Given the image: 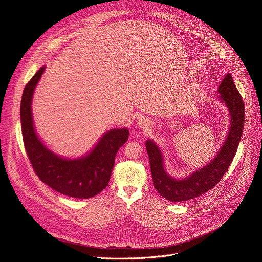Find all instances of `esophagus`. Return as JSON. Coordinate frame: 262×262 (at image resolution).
Returning <instances> with one entry per match:
<instances>
[{
	"label": "esophagus",
	"mask_w": 262,
	"mask_h": 262,
	"mask_svg": "<svg viewBox=\"0 0 262 262\" xmlns=\"http://www.w3.org/2000/svg\"><path fill=\"white\" fill-rule=\"evenodd\" d=\"M138 124H139V126H140L141 128L146 129V128L149 127V125L151 124V121L149 120L147 117H141V118L139 119V121H138Z\"/></svg>",
	"instance_id": "34e87169"
}]
</instances>
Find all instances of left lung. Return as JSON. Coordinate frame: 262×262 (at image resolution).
I'll list each match as a JSON object with an SVG mask.
<instances>
[{
  "label": "left lung",
  "instance_id": "1",
  "mask_svg": "<svg viewBox=\"0 0 262 262\" xmlns=\"http://www.w3.org/2000/svg\"><path fill=\"white\" fill-rule=\"evenodd\" d=\"M219 92L223 101L229 107L231 127L225 144L214 160L207 166L185 179H173L164 169L163 157L159 147L150 140L146 142L155 188L164 198L170 201H186L208 192L225 175L234 159L244 129L245 104L229 73L223 79Z\"/></svg>",
  "mask_w": 262,
  "mask_h": 262
}]
</instances>
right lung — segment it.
I'll list each match as a JSON object with an SVG mask.
<instances>
[{
  "label": "right lung",
  "instance_id": "add662e5",
  "mask_svg": "<svg viewBox=\"0 0 262 262\" xmlns=\"http://www.w3.org/2000/svg\"><path fill=\"white\" fill-rule=\"evenodd\" d=\"M43 71L41 67L28 82L20 101L21 133L28 158L36 175L58 193L81 199L94 197L107 185L116 154L127 141L129 132L126 128L108 130L87 157L79 160H64L51 152L37 138L31 113L32 95Z\"/></svg>",
  "mask_w": 262,
  "mask_h": 262
}]
</instances>
